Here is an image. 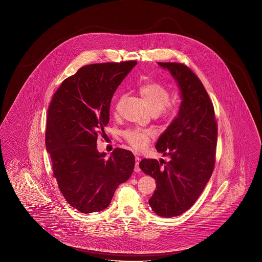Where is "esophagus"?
<instances>
[{"label":"esophagus","mask_w":262,"mask_h":262,"mask_svg":"<svg viewBox=\"0 0 262 262\" xmlns=\"http://www.w3.org/2000/svg\"><path fill=\"white\" fill-rule=\"evenodd\" d=\"M139 162H140V159H139L138 157H135V172H140V171H141V169H140V167H139Z\"/></svg>","instance_id":"1"}]
</instances>
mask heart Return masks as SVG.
<instances>
[{
	"instance_id": "heart-1",
	"label": "heart",
	"mask_w": 262,
	"mask_h": 262,
	"mask_svg": "<svg viewBox=\"0 0 262 262\" xmlns=\"http://www.w3.org/2000/svg\"><path fill=\"white\" fill-rule=\"evenodd\" d=\"M140 95L142 96L149 110L157 116L163 119H174L180 111V104L176 101L170 100V92L166 86L158 81H149L142 84L139 88ZM120 99L115 105L114 113L117 114ZM123 137L132 147L136 150L145 149L151 141V133L141 128H127L123 133Z\"/></svg>"
}]
</instances>
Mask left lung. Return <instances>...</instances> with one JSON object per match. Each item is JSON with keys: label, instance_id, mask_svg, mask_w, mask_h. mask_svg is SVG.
<instances>
[{"label": "left lung", "instance_id": "left-lung-1", "mask_svg": "<svg viewBox=\"0 0 262 262\" xmlns=\"http://www.w3.org/2000/svg\"><path fill=\"white\" fill-rule=\"evenodd\" d=\"M159 64L178 81L183 101L178 117L156 145L169 161L144 159L139 166L157 182V190L149 200L152 211L171 218L188 210L209 181L218 128L212 102L195 73L183 63Z\"/></svg>", "mask_w": 262, "mask_h": 262}]
</instances>
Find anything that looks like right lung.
Wrapping results in <instances>:
<instances>
[{"label": "right lung", "instance_id": "obj_1", "mask_svg": "<svg viewBox=\"0 0 262 262\" xmlns=\"http://www.w3.org/2000/svg\"><path fill=\"white\" fill-rule=\"evenodd\" d=\"M136 63L85 65L64 79L48 107L45 141L53 174L67 203L81 213L106 208L134 171L132 151L116 148L104 159L97 138L105 135L112 96Z\"/></svg>", "mask_w": 262, "mask_h": 262}]
</instances>
